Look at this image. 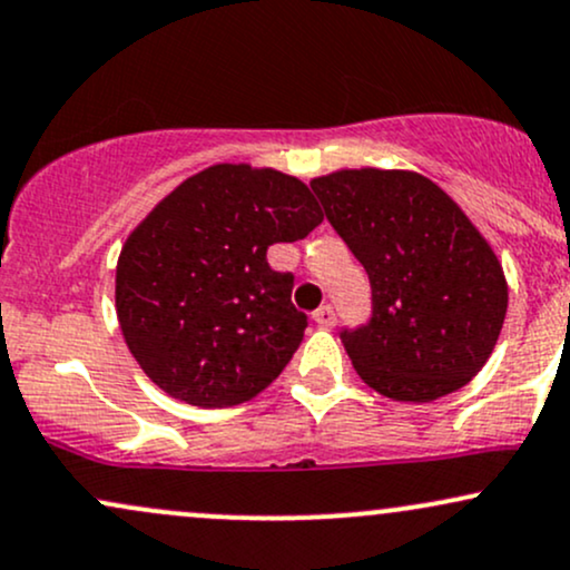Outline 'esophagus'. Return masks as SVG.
<instances>
[{"label": "esophagus", "mask_w": 570, "mask_h": 570, "mask_svg": "<svg viewBox=\"0 0 570 570\" xmlns=\"http://www.w3.org/2000/svg\"><path fill=\"white\" fill-rule=\"evenodd\" d=\"M313 322H316L318 326H324V330H330V326H335V324H337L335 307H332V305H322L316 313H313Z\"/></svg>", "instance_id": "34e87169"}]
</instances>
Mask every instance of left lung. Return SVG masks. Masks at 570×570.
I'll return each mask as SVG.
<instances>
[{"label":"left lung","instance_id":"1","mask_svg":"<svg viewBox=\"0 0 570 570\" xmlns=\"http://www.w3.org/2000/svg\"><path fill=\"white\" fill-rule=\"evenodd\" d=\"M311 189L370 276V318L340 330L358 377L396 402H431L472 381L495 348L509 294L466 214L407 171H337Z\"/></svg>","mask_w":570,"mask_h":570}]
</instances>
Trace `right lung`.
I'll use <instances>...</instances> for the list:
<instances>
[{
    "label": "right lung",
    "instance_id": "right-lung-1",
    "mask_svg": "<svg viewBox=\"0 0 570 570\" xmlns=\"http://www.w3.org/2000/svg\"><path fill=\"white\" fill-rule=\"evenodd\" d=\"M324 214L294 176L212 166L189 176L130 233L117 263V318L155 385L195 407L265 391L303 343L294 276L267 265Z\"/></svg>",
    "mask_w": 570,
    "mask_h": 570
}]
</instances>
